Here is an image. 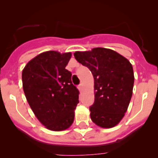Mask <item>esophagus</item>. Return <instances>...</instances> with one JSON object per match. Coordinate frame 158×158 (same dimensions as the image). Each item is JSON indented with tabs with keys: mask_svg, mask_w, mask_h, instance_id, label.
Segmentation results:
<instances>
[{
	"mask_svg": "<svg viewBox=\"0 0 158 158\" xmlns=\"http://www.w3.org/2000/svg\"><path fill=\"white\" fill-rule=\"evenodd\" d=\"M78 88H79V91H80V92H82V91L83 90V87H82V84H80V85H79V86H78Z\"/></svg>",
	"mask_w": 158,
	"mask_h": 158,
	"instance_id": "34e87169",
	"label": "esophagus"
}]
</instances>
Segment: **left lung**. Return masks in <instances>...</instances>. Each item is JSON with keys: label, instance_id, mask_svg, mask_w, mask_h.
<instances>
[{"label": "left lung", "instance_id": "8db88e82", "mask_svg": "<svg viewBox=\"0 0 158 158\" xmlns=\"http://www.w3.org/2000/svg\"><path fill=\"white\" fill-rule=\"evenodd\" d=\"M74 56L93 75L95 102L89 107L92 121L104 128L117 125L132 96L135 80L132 65L115 51L102 47L78 51Z\"/></svg>", "mask_w": 158, "mask_h": 158}]
</instances>
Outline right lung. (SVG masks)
<instances>
[{"mask_svg": "<svg viewBox=\"0 0 158 158\" xmlns=\"http://www.w3.org/2000/svg\"><path fill=\"white\" fill-rule=\"evenodd\" d=\"M71 56V52H42L22 72L27 100L38 120L49 130H66L74 121L79 92L66 69Z\"/></svg>", "mask_w": 158, "mask_h": 158, "instance_id": "obj_1", "label": "right lung"}]
</instances>
